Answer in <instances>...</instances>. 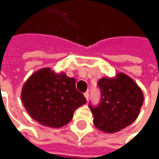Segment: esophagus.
Here are the masks:
<instances>
[{"instance_id":"1","label":"esophagus","mask_w":159,"mask_h":159,"mask_svg":"<svg viewBox=\"0 0 159 159\" xmlns=\"http://www.w3.org/2000/svg\"><path fill=\"white\" fill-rule=\"evenodd\" d=\"M84 96L86 97L87 101H89V92H86V93H84Z\"/></svg>"}]
</instances>
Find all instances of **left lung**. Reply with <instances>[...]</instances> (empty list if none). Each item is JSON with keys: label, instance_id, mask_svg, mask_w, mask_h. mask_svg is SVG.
I'll use <instances>...</instances> for the list:
<instances>
[{"label": "left lung", "instance_id": "1", "mask_svg": "<svg viewBox=\"0 0 159 159\" xmlns=\"http://www.w3.org/2000/svg\"><path fill=\"white\" fill-rule=\"evenodd\" d=\"M100 102L89 108L94 116V124L105 133L124 129L137 119L143 102V94L131 78L124 73L115 79H100Z\"/></svg>", "mask_w": 159, "mask_h": 159}]
</instances>
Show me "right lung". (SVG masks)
Wrapping results in <instances>:
<instances>
[{
  "label": "right lung",
  "instance_id": "obj_1",
  "mask_svg": "<svg viewBox=\"0 0 159 159\" xmlns=\"http://www.w3.org/2000/svg\"><path fill=\"white\" fill-rule=\"evenodd\" d=\"M76 80L65 73L56 74L49 68L36 71L22 89L23 104L40 125L61 127L69 123L73 112L87 102L76 89Z\"/></svg>",
  "mask_w": 159,
  "mask_h": 159
}]
</instances>
